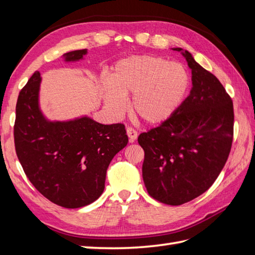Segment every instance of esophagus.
Masks as SVG:
<instances>
[{
	"label": "esophagus",
	"mask_w": 255,
	"mask_h": 255,
	"mask_svg": "<svg viewBox=\"0 0 255 255\" xmlns=\"http://www.w3.org/2000/svg\"><path fill=\"white\" fill-rule=\"evenodd\" d=\"M127 136L129 138V141L133 142L134 140H136L137 137H138V132H137L136 129H133L131 127H128L127 128Z\"/></svg>",
	"instance_id": "obj_1"
}]
</instances>
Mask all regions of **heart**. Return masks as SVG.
I'll use <instances>...</instances> for the list:
<instances>
[{
	"label": "heart",
	"instance_id": "1",
	"mask_svg": "<svg viewBox=\"0 0 255 255\" xmlns=\"http://www.w3.org/2000/svg\"><path fill=\"white\" fill-rule=\"evenodd\" d=\"M189 73L181 63L155 56H132L114 66L103 82L104 102L114 115L126 108L125 96L132 95L131 111L145 124L166 121L185 99Z\"/></svg>",
	"mask_w": 255,
	"mask_h": 255
}]
</instances>
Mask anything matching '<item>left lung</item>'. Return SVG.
Returning <instances> with one entry per match:
<instances>
[{
  "mask_svg": "<svg viewBox=\"0 0 255 255\" xmlns=\"http://www.w3.org/2000/svg\"><path fill=\"white\" fill-rule=\"evenodd\" d=\"M181 51L192 70L191 93L160 126L140 133L142 177L151 197L178 206L213 185L234 139V104L219 80Z\"/></svg>",
  "mask_w": 255,
  "mask_h": 255,
  "instance_id": "left-lung-1",
  "label": "left lung"
}]
</instances>
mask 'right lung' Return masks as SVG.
Returning a JSON list of instances; mask_svg holds the SVG:
<instances>
[{
	"mask_svg": "<svg viewBox=\"0 0 255 255\" xmlns=\"http://www.w3.org/2000/svg\"><path fill=\"white\" fill-rule=\"evenodd\" d=\"M88 50L63 55L64 61L83 59ZM40 73L36 71L19 92L14 141L26 176L41 195L64 208H80L99 198L106 171L128 137L123 124L103 125L83 116L50 122L39 107Z\"/></svg>",
	"mask_w": 255,
	"mask_h": 255,
	"instance_id": "obj_1",
	"label": "right lung"
}]
</instances>
